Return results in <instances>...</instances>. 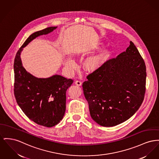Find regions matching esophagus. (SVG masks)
<instances>
[{
  "mask_svg": "<svg viewBox=\"0 0 159 159\" xmlns=\"http://www.w3.org/2000/svg\"><path fill=\"white\" fill-rule=\"evenodd\" d=\"M75 84L77 86H81L82 85V82L80 80H76L75 82Z\"/></svg>",
  "mask_w": 159,
  "mask_h": 159,
  "instance_id": "34e87169",
  "label": "esophagus"
}]
</instances>
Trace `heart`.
Instances as JSON below:
<instances>
[{
  "instance_id": "b5f03b06",
  "label": "heart",
  "mask_w": 159,
  "mask_h": 159,
  "mask_svg": "<svg viewBox=\"0 0 159 159\" xmlns=\"http://www.w3.org/2000/svg\"><path fill=\"white\" fill-rule=\"evenodd\" d=\"M107 56V53L104 52L102 54H100L97 56H93L89 59L86 62V66L89 69L93 70L97 68L98 66H100L104 61ZM66 66L68 68H72L74 65V62L73 61H68L66 64Z\"/></svg>"
}]
</instances>
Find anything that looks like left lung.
<instances>
[{
	"label": "left lung",
	"mask_w": 159,
	"mask_h": 159,
	"mask_svg": "<svg viewBox=\"0 0 159 159\" xmlns=\"http://www.w3.org/2000/svg\"><path fill=\"white\" fill-rule=\"evenodd\" d=\"M146 66L134 44L88 75L82 84L94 121L113 127L125 121L139 109L146 89Z\"/></svg>",
	"instance_id": "1"
}]
</instances>
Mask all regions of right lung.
<instances>
[{"label":"right lung","mask_w":159,"mask_h":159,"mask_svg":"<svg viewBox=\"0 0 159 159\" xmlns=\"http://www.w3.org/2000/svg\"><path fill=\"white\" fill-rule=\"evenodd\" d=\"M56 28L49 27L30 35L17 52L14 63V93L17 103L30 120L46 127L55 126L63 118L66 91L73 80L60 75L46 79L34 77L22 66L20 53L34 39L47 34Z\"/></svg>","instance_id":"1"}]
</instances>
